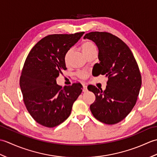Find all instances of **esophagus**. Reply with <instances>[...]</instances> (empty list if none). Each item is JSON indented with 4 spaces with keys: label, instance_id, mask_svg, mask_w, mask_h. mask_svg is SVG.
<instances>
[{
    "label": "esophagus",
    "instance_id": "1",
    "mask_svg": "<svg viewBox=\"0 0 157 157\" xmlns=\"http://www.w3.org/2000/svg\"><path fill=\"white\" fill-rule=\"evenodd\" d=\"M88 91V89H87V86L86 85H83V92H86Z\"/></svg>",
    "mask_w": 157,
    "mask_h": 157
}]
</instances>
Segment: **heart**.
Masks as SVG:
<instances>
[{
    "label": "heart",
    "instance_id": "b5f03b06",
    "mask_svg": "<svg viewBox=\"0 0 157 157\" xmlns=\"http://www.w3.org/2000/svg\"><path fill=\"white\" fill-rule=\"evenodd\" d=\"M82 52H83L86 53V52L92 51V50H96V48L95 44L92 42H91V41H86V42H84L82 44ZM70 52H71V50H70V51H69L67 52V54H66L65 60H67V59ZM78 76L79 77V78H81L82 79H85V78H86L88 77V73L87 71H81V72L78 73Z\"/></svg>",
    "mask_w": 157,
    "mask_h": 157
}]
</instances>
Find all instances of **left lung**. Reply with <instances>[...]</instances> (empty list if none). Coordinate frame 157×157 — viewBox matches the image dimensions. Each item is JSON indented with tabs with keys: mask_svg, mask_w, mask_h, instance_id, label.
I'll use <instances>...</instances> for the list:
<instances>
[{
	"mask_svg": "<svg viewBox=\"0 0 157 157\" xmlns=\"http://www.w3.org/2000/svg\"><path fill=\"white\" fill-rule=\"evenodd\" d=\"M84 38L94 42L98 49L95 76L102 74L109 78L104 91L94 86L88 87L96 96L90 111L101 122L115 124L128 116L137 101L142 85L138 64L126 44L110 33L90 32Z\"/></svg>",
	"mask_w": 157,
	"mask_h": 157,
	"instance_id": "obj_1",
	"label": "left lung"
}]
</instances>
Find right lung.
I'll return each mask as SVG.
<instances>
[{
	"label": "right lung",
	"mask_w": 157,
	"mask_h": 157,
	"mask_svg": "<svg viewBox=\"0 0 157 157\" xmlns=\"http://www.w3.org/2000/svg\"><path fill=\"white\" fill-rule=\"evenodd\" d=\"M84 32L53 34L40 40L26 59L19 84L23 101L35 121L54 128L71 114L72 106L82 92L79 83L62 88L56 78L65 70V56Z\"/></svg>",
	"instance_id": "obj_1"
}]
</instances>
